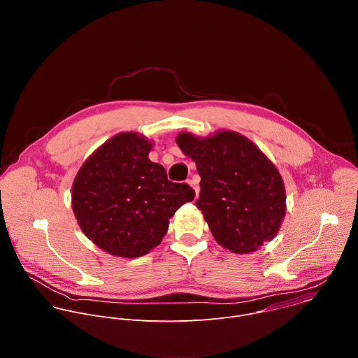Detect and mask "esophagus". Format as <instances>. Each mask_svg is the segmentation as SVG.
Here are the masks:
<instances>
[{
	"mask_svg": "<svg viewBox=\"0 0 358 358\" xmlns=\"http://www.w3.org/2000/svg\"><path fill=\"white\" fill-rule=\"evenodd\" d=\"M188 184L194 188V191H195V198H198V194H199V185H198V181H195L194 178H191V180H188Z\"/></svg>",
	"mask_w": 358,
	"mask_h": 358,
	"instance_id": "1",
	"label": "esophagus"
}]
</instances>
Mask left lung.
I'll return each mask as SVG.
<instances>
[{
    "label": "left lung",
    "instance_id": "left-lung-1",
    "mask_svg": "<svg viewBox=\"0 0 358 358\" xmlns=\"http://www.w3.org/2000/svg\"><path fill=\"white\" fill-rule=\"evenodd\" d=\"M177 144L201 177L195 206L220 245L249 253L272 241L286 213L283 180L250 140L235 131L207 138L180 133Z\"/></svg>",
    "mask_w": 358,
    "mask_h": 358
}]
</instances>
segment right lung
<instances>
[{"instance_id": "right-lung-1", "label": "right lung", "mask_w": 358, "mask_h": 358, "mask_svg": "<svg viewBox=\"0 0 358 358\" xmlns=\"http://www.w3.org/2000/svg\"><path fill=\"white\" fill-rule=\"evenodd\" d=\"M150 150L145 137L120 133L93 152L73 181L72 208L80 229L115 257L148 253L162 242L174 213L195 195L150 162Z\"/></svg>"}]
</instances>
